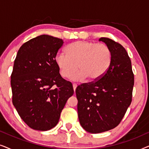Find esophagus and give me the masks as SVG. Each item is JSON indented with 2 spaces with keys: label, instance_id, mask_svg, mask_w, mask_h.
Masks as SVG:
<instances>
[{
  "label": "esophagus",
  "instance_id": "34e87169",
  "mask_svg": "<svg viewBox=\"0 0 149 149\" xmlns=\"http://www.w3.org/2000/svg\"><path fill=\"white\" fill-rule=\"evenodd\" d=\"M72 87H73V89H74V93H75V90H76V88H77V85L75 84V83H73V84H72Z\"/></svg>",
  "mask_w": 149,
  "mask_h": 149
}]
</instances>
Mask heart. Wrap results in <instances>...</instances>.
I'll return each instance as SVG.
<instances>
[{
  "mask_svg": "<svg viewBox=\"0 0 149 149\" xmlns=\"http://www.w3.org/2000/svg\"><path fill=\"white\" fill-rule=\"evenodd\" d=\"M67 55L58 53L55 62L63 78L71 77L74 81H82L88 78L95 81L103 77L111 66L112 52L104 44H97L87 40H78L66 47Z\"/></svg>",
  "mask_w": 149,
  "mask_h": 149,
  "instance_id": "obj_1",
  "label": "heart"
}]
</instances>
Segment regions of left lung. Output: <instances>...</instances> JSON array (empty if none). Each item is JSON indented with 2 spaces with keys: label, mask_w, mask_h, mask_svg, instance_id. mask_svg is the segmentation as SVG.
<instances>
[{
  "label": "left lung",
  "mask_w": 149,
  "mask_h": 149,
  "mask_svg": "<svg viewBox=\"0 0 149 149\" xmlns=\"http://www.w3.org/2000/svg\"><path fill=\"white\" fill-rule=\"evenodd\" d=\"M109 47L112 61L109 70L97 81L76 89L79 122L91 134L102 133L119 125L132 102L134 76L127 52L109 38L99 39Z\"/></svg>",
  "instance_id": "left-lung-1"
}]
</instances>
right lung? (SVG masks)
<instances>
[{
	"instance_id": "obj_1",
	"label": "right lung",
	"mask_w": 149,
	"mask_h": 149,
	"mask_svg": "<svg viewBox=\"0 0 149 149\" xmlns=\"http://www.w3.org/2000/svg\"><path fill=\"white\" fill-rule=\"evenodd\" d=\"M64 41L42 34L22 45L11 76L12 102L32 129L47 131L58 124L61 112L74 93L61 77L55 57Z\"/></svg>"
}]
</instances>
